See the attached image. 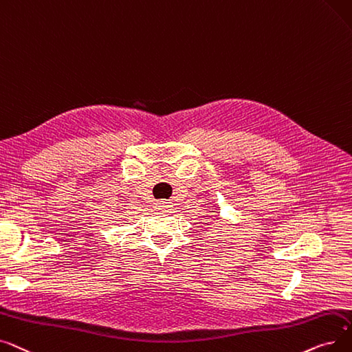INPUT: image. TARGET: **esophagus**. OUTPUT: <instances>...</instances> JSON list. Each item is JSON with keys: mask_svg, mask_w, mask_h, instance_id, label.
<instances>
[{"mask_svg": "<svg viewBox=\"0 0 352 352\" xmlns=\"http://www.w3.org/2000/svg\"><path fill=\"white\" fill-rule=\"evenodd\" d=\"M156 205H157V208H159V209H162V210H164V209H170V208H172L170 202H167V200H157Z\"/></svg>", "mask_w": 352, "mask_h": 352, "instance_id": "esophagus-1", "label": "esophagus"}]
</instances>
